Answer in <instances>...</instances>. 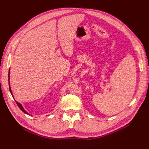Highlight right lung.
<instances>
[{"label": "right lung", "mask_w": 149, "mask_h": 149, "mask_svg": "<svg viewBox=\"0 0 149 149\" xmlns=\"http://www.w3.org/2000/svg\"><path fill=\"white\" fill-rule=\"evenodd\" d=\"M8 84H9V90H10V93H11V94H12V97L14 98V97H13V94H12V90H11V88H10V70H9V71H8ZM15 102H16V103H17V106H19V107L20 108V109L23 111L25 114H28V115H30V114H29L27 112H26L25 109H24V107H23V106H22L21 104L20 103V102H17V101H15Z\"/></svg>", "instance_id": "obj_1"}]
</instances>
